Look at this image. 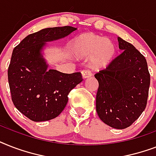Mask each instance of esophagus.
<instances>
[{"mask_svg": "<svg viewBox=\"0 0 156 156\" xmlns=\"http://www.w3.org/2000/svg\"><path fill=\"white\" fill-rule=\"evenodd\" d=\"M82 76H83V79H86V78H90V76H91V73L88 70H83L82 71Z\"/></svg>", "mask_w": 156, "mask_h": 156, "instance_id": "34e87169", "label": "esophagus"}]
</instances>
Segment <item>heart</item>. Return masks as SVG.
Here are the masks:
<instances>
[{
  "label": "heart",
  "instance_id": "b5f03b06",
  "mask_svg": "<svg viewBox=\"0 0 156 156\" xmlns=\"http://www.w3.org/2000/svg\"><path fill=\"white\" fill-rule=\"evenodd\" d=\"M73 56L78 59L90 58L93 68H105L114 58L116 48L109 39L86 33L79 35L71 45Z\"/></svg>",
  "mask_w": 156,
  "mask_h": 156
}]
</instances>
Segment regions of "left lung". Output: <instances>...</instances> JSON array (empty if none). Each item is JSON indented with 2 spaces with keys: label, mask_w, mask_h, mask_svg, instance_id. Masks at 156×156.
Masks as SVG:
<instances>
[{
  "label": "left lung",
  "mask_w": 156,
  "mask_h": 156,
  "mask_svg": "<svg viewBox=\"0 0 156 156\" xmlns=\"http://www.w3.org/2000/svg\"><path fill=\"white\" fill-rule=\"evenodd\" d=\"M117 40L121 53L95 75L99 82L96 112L106 125L122 129L145 110L151 77L145 56L130 43Z\"/></svg>",
  "instance_id": "left-lung-1"
}]
</instances>
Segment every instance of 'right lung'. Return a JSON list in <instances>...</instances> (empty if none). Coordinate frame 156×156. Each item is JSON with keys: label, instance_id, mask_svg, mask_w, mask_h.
Segmentation results:
<instances>
[{"label": "right lung", "instance_id": "add662e5", "mask_svg": "<svg viewBox=\"0 0 156 156\" xmlns=\"http://www.w3.org/2000/svg\"><path fill=\"white\" fill-rule=\"evenodd\" d=\"M75 30L69 26L43 29L27 35L13 48L8 68L11 99L16 108L31 121H49L59 116L68 103L69 93L83 80L79 72L48 69L40 53L45 42Z\"/></svg>", "mask_w": 156, "mask_h": 156}]
</instances>
